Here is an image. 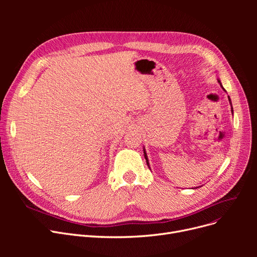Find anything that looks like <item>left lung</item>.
I'll return each mask as SVG.
<instances>
[{
	"instance_id": "1",
	"label": "left lung",
	"mask_w": 257,
	"mask_h": 257,
	"mask_svg": "<svg viewBox=\"0 0 257 257\" xmlns=\"http://www.w3.org/2000/svg\"><path fill=\"white\" fill-rule=\"evenodd\" d=\"M219 83L221 84V82L219 81ZM221 86H222V84H221ZM222 88H223V86H222ZM224 89V88H223ZM228 99H229V97H228ZM229 101H230V99H229ZM230 104H231V101H230ZM231 107H232V105H231ZM231 110H232V112H233V109L231 108ZM144 154H145V158H146V161H147V165H148V167H149V163H148V157H147V154H146V152H145V150H144ZM150 168V167H149ZM197 188V187H196Z\"/></svg>"
}]
</instances>
